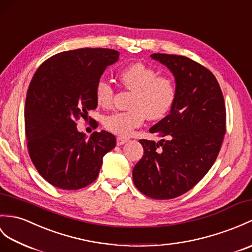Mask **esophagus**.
<instances>
[{
    "label": "esophagus",
    "mask_w": 252,
    "mask_h": 252,
    "mask_svg": "<svg viewBox=\"0 0 252 252\" xmlns=\"http://www.w3.org/2000/svg\"><path fill=\"white\" fill-rule=\"evenodd\" d=\"M128 140V138L127 137H124V136H118L117 137V145L118 146H121V145H124L125 143H126Z\"/></svg>",
    "instance_id": "1"
}]
</instances>
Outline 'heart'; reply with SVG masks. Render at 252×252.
<instances>
[{"instance_id": "heart-1", "label": "heart", "mask_w": 252, "mask_h": 252, "mask_svg": "<svg viewBox=\"0 0 252 252\" xmlns=\"http://www.w3.org/2000/svg\"><path fill=\"white\" fill-rule=\"evenodd\" d=\"M120 80L134 94L130 108L107 116L104 126L117 135L128 136L139 127L148 117L150 120H159L171 110L176 98V85L167 76H158L153 67L143 63H135L120 73ZM95 97L104 108L113 106L115 89L107 79L101 78L95 87Z\"/></svg>"}]
</instances>
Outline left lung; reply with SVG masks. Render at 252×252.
I'll return each instance as SVG.
<instances>
[{"label": "left lung", "mask_w": 252, "mask_h": 252, "mask_svg": "<svg viewBox=\"0 0 252 252\" xmlns=\"http://www.w3.org/2000/svg\"><path fill=\"white\" fill-rule=\"evenodd\" d=\"M175 76L171 113L150 128L159 143L140 139L144 155L133 168L136 188L155 200L183 195L217 159L226 132L225 103L214 74L185 56L154 54Z\"/></svg>", "instance_id": "obj_1"}]
</instances>
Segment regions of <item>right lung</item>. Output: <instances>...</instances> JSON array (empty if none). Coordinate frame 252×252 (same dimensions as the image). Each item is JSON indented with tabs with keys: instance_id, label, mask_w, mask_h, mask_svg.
<instances>
[{
	"instance_id": "1",
	"label": "right lung",
	"mask_w": 252,
	"mask_h": 252,
	"mask_svg": "<svg viewBox=\"0 0 252 252\" xmlns=\"http://www.w3.org/2000/svg\"><path fill=\"white\" fill-rule=\"evenodd\" d=\"M119 58L107 48L59 52L40 64L29 86L25 124L28 151L46 181L63 190H78L97 177L103 157L115 148L106 131L89 139L76 121L95 109V87L105 68Z\"/></svg>"
}]
</instances>
